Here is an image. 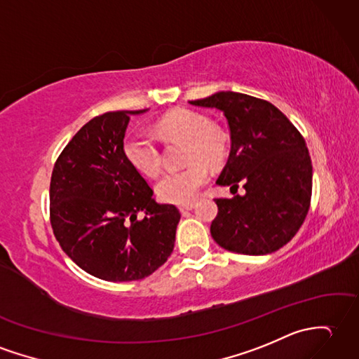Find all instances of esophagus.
<instances>
[{"mask_svg":"<svg viewBox=\"0 0 359 359\" xmlns=\"http://www.w3.org/2000/svg\"><path fill=\"white\" fill-rule=\"evenodd\" d=\"M194 208V203L191 202V203H185V205H180L179 206V210H180V212H188V211H191Z\"/></svg>","mask_w":359,"mask_h":359,"instance_id":"obj_1","label":"esophagus"}]
</instances>
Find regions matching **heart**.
<instances>
[{
  "label": "heart",
  "instance_id": "heart-1",
  "mask_svg": "<svg viewBox=\"0 0 359 359\" xmlns=\"http://www.w3.org/2000/svg\"><path fill=\"white\" fill-rule=\"evenodd\" d=\"M162 139L187 142V168L163 174L156 185V193L168 203H189L198 189L210 179L206 165L219 166L226 159L228 136L211 125L205 114L194 110H174L156 123ZM123 154L128 163L144 176L154 177L162 168L161 151L156 137L148 131H135L123 140Z\"/></svg>",
  "mask_w": 359,
  "mask_h": 359
}]
</instances>
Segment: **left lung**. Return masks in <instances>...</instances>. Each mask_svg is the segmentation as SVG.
<instances>
[{
    "label": "left lung",
    "instance_id": "1",
    "mask_svg": "<svg viewBox=\"0 0 359 359\" xmlns=\"http://www.w3.org/2000/svg\"><path fill=\"white\" fill-rule=\"evenodd\" d=\"M189 104L224 114L231 153L217 183L236 189L243 183L246 191L215 198V243L246 255L278 251L302 228L311 206L312 162L302 133L271 102L236 91Z\"/></svg>",
    "mask_w": 359,
    "mask_h": 359
}]
</instances>
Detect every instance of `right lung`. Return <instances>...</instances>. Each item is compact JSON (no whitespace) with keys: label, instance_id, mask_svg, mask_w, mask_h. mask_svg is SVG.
I'll use <instances>...</instances> for the list:
<instances>
[{"label":"right lung","instance_id":"right-lung-1","mask_svg":"<svg viewBox=\"0 0 359 359\" xmlns=\"http://www.w3.org/2000/svg\"><path fill=\"white\" fill-rule=\"evenodd\" d=\"M144 111H108L88 121L62 149L50 180L56 240L81 269L105 281L148 277L168 260L176 240L179 210L157 203L123 154L130 116Z\"/></svg>","mask_w":359,"mask_h":359}]
</instances>
